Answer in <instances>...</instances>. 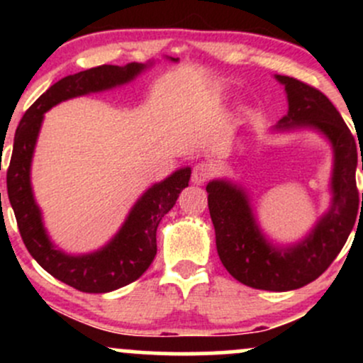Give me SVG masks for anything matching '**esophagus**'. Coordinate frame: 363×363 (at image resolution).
<instances>
[{
    "instance_id": "34e87169",
    "label": "esophagus",
    "mask_w": 363,
    "mask_h": 363,
    "mask_svg": "<svg viewBox=\"0 0 363 363\" xmlns=\"http://www.w3.org/2000/svg\"><path fill=\"white\" fill-rule=\"evenodd\" d=\"M211 176H213V167H211L210 164H206V162H199V164L194 165L191 181H193L196 186H201L205 184Z\"/></svg>"
}]
</instances>
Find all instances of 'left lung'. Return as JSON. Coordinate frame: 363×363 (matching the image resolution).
<instances>
[{"instance_id": "left-lung-1", "label": "left lung", "mask_w": 363, "mask_h": 363, "mask_svg": "<svg viewBox=\"0 0 363 363\" xmlns=\"http://www.w3.org/2000/svg\"><path fill=\"white\" fill-rule=\"evenodd\" d=\"M285 86L289 112L273 131L312 129L333 148L331 203L303 239L283 245L262 234L244 187L228 179L206 186L216 251L227 272L252 289L289 291L314 281L335 261L355 225L363 194L357 191V141L331 101L314 86L274 74ZM363 170V158H362Z\"/></svg>"}]
</instances>
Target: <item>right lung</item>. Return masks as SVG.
<instances>
[{
  "label": "right lung",
  "mask_w": 363,
  "mask_h": 363,
  "mask_svg": "<svg viewBox=\"0 0 363 363\" xmlns=\"http://www.w3.org/2000/svg\"><path fill=\"white\" fill-rule=\"evenodd\" d=\"M170 61L177 60L170 57ZM152 65L153 61L145 65L128 62L126 66L102 65L61 78L32 104L15 131L6 187L25 247L49 274L85 294L118 290L138 280L147 272L157 254L158 223L176 205L181 191L189 186L191 167L179 169L164 181L148 187L129 210L118 234L104 247L86 254H68L49 237L43 222V211L32 191L30 169L37 138L44 114L51 107L68 99L126 85Z\"/></svg>",
  "instance_id": "1"
}]
</instances>
